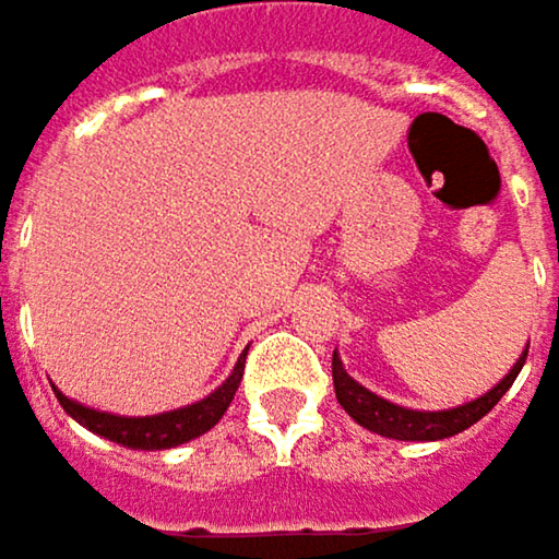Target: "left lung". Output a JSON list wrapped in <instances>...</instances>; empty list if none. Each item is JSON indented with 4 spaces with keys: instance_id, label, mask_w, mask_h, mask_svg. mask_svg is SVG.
Returning a JSON list of instances; mask_svg holds the SVG:
<instances>
[{
    "instance_id": "8db88e82",
    "label": "left lung",
    "mask_w": 559,
    "mask_h": 559,
    "mask_svg": "<svg viewBox=\"0 0 559 559\" xmlns=\"http://www.w3.org/2000/svg\"><path fill=\"white\" fill-rule=\"evenodd\" d=\"M527 359V349L521 353V359L511 366V372L492 391H486L483 397L450 407V411H411L401 404H391L385 397H379L376 391L362 389L340 362V356L333 353V389H336V401L343 404V411L362 424L372 433H382L389 440H447L466 427H473L476 420H483L499 401L502 394L511 389V382L518 379L521 366Z\"/></svg>"
}]
</instances>
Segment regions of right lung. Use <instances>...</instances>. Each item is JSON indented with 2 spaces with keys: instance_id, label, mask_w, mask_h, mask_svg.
<instances>
[{
  "instance_id": "obj_1",
  "label": "right lung",
  "mask_w": 559,
  "mask_h": 559,
  "mask_svg": "<svg viewBox=\"0 0 559 559\" xmlns=\"http://www.w3.org/2000/svg\"><path fill=\"white\" fill-rule=\"evenodd\" d=\"M242 369H246V359H239L233 376L213 394H206L203 401L155 414V417H116V414H106V411L83 407V404L70 401L67 394H60L57 389L55 394L60 407L76 424H83L86 430H93V433H99V437H106L112 443H122V447H132V450H170V447H180V443H187V440H193V437H200V433H206L210 427L219 424V417L226 414L229 401L236 397V389L242 382Z\"/></svg>"
}]
</instances>
